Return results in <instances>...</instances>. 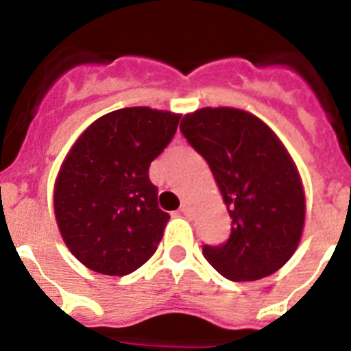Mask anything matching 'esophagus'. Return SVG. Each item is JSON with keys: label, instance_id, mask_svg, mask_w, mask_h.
Instances as JSON below:
<instances>
[{"label": "esophagus", "instance_id": "obj_1", "mask_svg": "<svg viewBox=\"0 0 351 351\" xmlns=\"http://www.w3.org/2000/svg\"><path fill=\"white\" fill-rule=\"evenodd\" d=\"M180 212L184 213V215H191V205H189V203H184V205L180 206Z\"/></svg>", "mask_w": 351, "mask_h": 351}]
</instances>
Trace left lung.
Here are the masks:
<instances>
[{
    "label": "left lung",
    "instance_id": "obj_1",
    "mask_svg": "<svg viewBox=\"0 0 351 351\" xmlns=\"http://www.w3.org/2000/svg\"><path fill=\"white\" fill-rule=\"evenodd\" d=\"M180 129L208 162L231 217L230 240L203 256L231 281L272 276L297 251L306 194L293 158L270 127L247 111L203 108Z\"/></svg>",
    "mask_w": 351,
    "mask_h": 351
}]
</instances>
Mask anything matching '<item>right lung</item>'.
Instances as JSON below:
<instances>
[{"mask_svg": "<svg viewBox=\"0 0 351 351\" xmlns=\"http://www.w3.org/2000/svg\"><path fill=\"white\" fill-rule=\"evenodd\" d=\"M178 121L171 111L117 109L66 154L54 182V215L66 247L93 272L127 276L157 251L169 215L158 208L148 169Z\"/></svg>", "mask_w": 351, "mask_h": 351, "instance_id": "add662e5", "label": "right lung"}]
</instances>
